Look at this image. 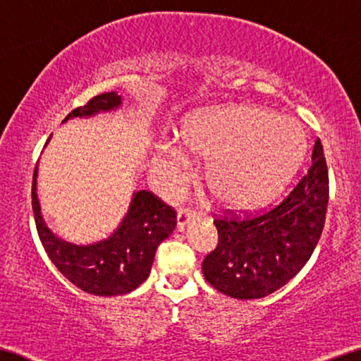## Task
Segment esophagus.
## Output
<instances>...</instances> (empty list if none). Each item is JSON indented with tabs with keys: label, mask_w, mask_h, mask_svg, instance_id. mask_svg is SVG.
Segmentation results:
<instances>
[{
	"label": "esophagus",
	"mask_w": 361,
	"mask_h": 361,
	"mask_svg": "<svg viewBox=\"0 0 361 361\" xmlns=\"http://www.w3.org/2000/svg\"><path fill=\"white\" fill-rule=\"evenodd\" d=\"M196 219H197V214L195 211H190V209H180L178 214H176V227H178V230H185L186 225Z\"/></svg>",
	"instance_id": "1"
}]
</instances>
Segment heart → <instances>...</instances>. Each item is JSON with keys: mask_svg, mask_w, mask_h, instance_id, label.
I'll list each match as a JSON object with an SVG mask.
<instances>
[{"mask_svg": "<svg viewBox=\"0 0 361 361\" xmlns=\"http://www.w3.org/2000/svg\"><path fill=\"white\" fill-rule=\"evenodd\" d=\"M183 144L199 157L211 159L206 185L224 206L255 209L276 196L303 160L306 134L290 116L252 105L207 110L183 129ZM188 155L175 142L155 155L154 170L169 195L185 183Z\"/></svg>", "mask_w": 361, "mask_h": 361, "instance_id": "heart-1", "label": "heart"}]
</instances>
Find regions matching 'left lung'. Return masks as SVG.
Segmentation results:
<instances>
[{
	"label": "left lung",
	"mask_w": 361,
	"mask_h": 361,
	"mask_svg": "<svg viewBox=\"0 0 361 361\" xmlns=\"http://www.w3.org/2000/svg\"><path fill=\"white\" fill-rule=\"evenodd\" d=\"M329 201V173L319 137L311 165L293 190L264 212L215 215L219 243L202 261L206 281L238 300L262 298L301 271L318 245Z\"/></svg>",
	"instance_id": "8db88e82"
}]
</instances>
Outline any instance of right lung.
Returning a JSON list of instances; mask_svg holds the SVG:
<instances>
[{
	"label": "right lung",
	"instance_id": "1",
	"mask_svg": "<svg viewBox=\"0 0 361 361\" xmlns=\"http://www.w3.org/2000/svg\"><path fill=\"white\" fill-rule=\"evenodd\" d=\"M120 105L121 97L116 92L100 94L74 109L63 123L69 118L115 110ZM32 209L37 233L53 264L76 287L100 297L125 295L137 288L149 277L159 245L176 227L175 209L154 192L142 190L134 192L126 215L109 238L85 246L68 243L58 238L42 217L37 197V166L32 180Z\"/></svg>",
	"mask_w": 361,
	"mask_h": 361
}]
</instances>
